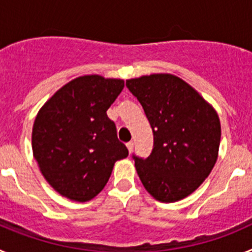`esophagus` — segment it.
I'll return each instance as SVG.
<instances>
[{
	"instance_id": "esophagus-1",
	"label": "esophagus",
	"mask_w": 252,
	"mask_h": 252,
	"mask_svg": "<svg viewBox=\"0 0 252 252\" xmlns=\"http://www.w3.org/2000/svg\"><path fill=\"white\" fill-rule=\"evenodd\" d=\"M126 146H127V149H128V151H132V149H133V142L132 141H128L127 144H126Z\"/></svg>"
}]
</instances>
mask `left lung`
Masks as SVG:
<instances>
[{
  "label": "left lung",
  "instance_id": "left-lung-1",
  "mask_svg": "<svg viewBox=\"0 0 252 252\" xmlns=\"http://www.w3.org/2000/svg\"><path fill=\"white\" fill-rule=\"evenodd\" d=\"M153 128L148 158L135 154L145 189L164 203L177 202L201 186L217 160L221 125L217 113L188 83L171 74L126 81Z\"/></svg>",
  "mask_w": 252,
  "mask_h": 252
}]
</instances>
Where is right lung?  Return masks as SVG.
I'll return each instance as SVG.
<instances>
[{
    "label": "right lung",
    "instance_id": "add662e5",
    "mask_svg": "<svg viewBox=\"0 0 252 252\" xmlns=\"http://www.w3.org/2000/svg\"><path fill=\"white\" fill-rule=\"evenodd\" d=\"M121 79L84 75L55 93L37 113L32 153L44 178L64 197L92 199L117 160L128 155L107 110L124 90Z\"/></svg>",
    "mask_w": 252,
    "mask_h": 252
}]
</instances>
